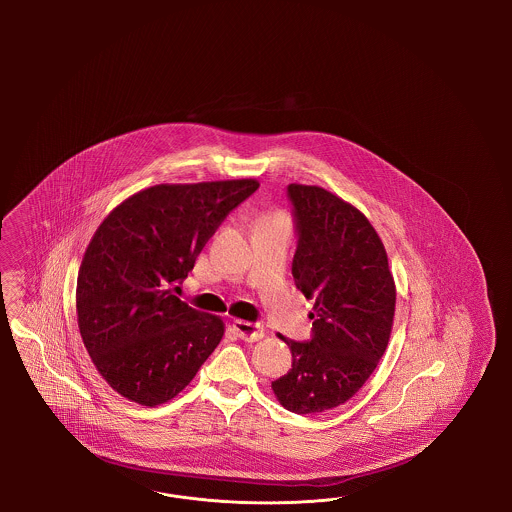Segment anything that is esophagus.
<instances>
[{"mask_svg": "<svg viewBox=\"0 0 512 512\" xmlns=\"http://www.w3.org/2000/svg\"><path fill=\"white\" fill-rule=\"evenodd\" d=\"M234 330L238 332V336L244 341H259L264 338V326L259 323H249L236 319L233 323Z\"/></svg>", "mask_w": 512, "mask_h": 512, "instance_id": "esophagus-1", "label": "esophagus"}]
</instances>
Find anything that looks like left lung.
<instances>
[{"label": "left lung", "instance_id": "8db88e82", "mask_svg": "<svg viewBox=\"0 0 512 512\" xmlns=\"http://www.w3.org/2000/svg\"><path fill=\"white\" fill-rule=\"evenodd\" d=\"M296 287L313 298V336L293 341V368L272 381L278 402L317 415L353 398L387 351L396 285L385 246L357 206L319 186L291 184Z\"/></svg>", "mask_w": 512, "mask_h": 512}]
</instances>
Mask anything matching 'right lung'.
Instances as JSON below:
<instances>
[{"instance_id": "obj_1", "label": "right lung", "mask_w": 512, "mask_h": 512, "mask_svg": "<svg viewBox=\"0 0 512 512\" xmlns=\"http://www.w3.org/2000/svg\"><path fill=\"white\" fill-rule=\"evenodd\" d=\"M257 187L253 178L146 187L97 227L78 270V330L120 396L146 407L169 402L214 353L225 323L174 291Z\"/></svg>"}]
</instances>
